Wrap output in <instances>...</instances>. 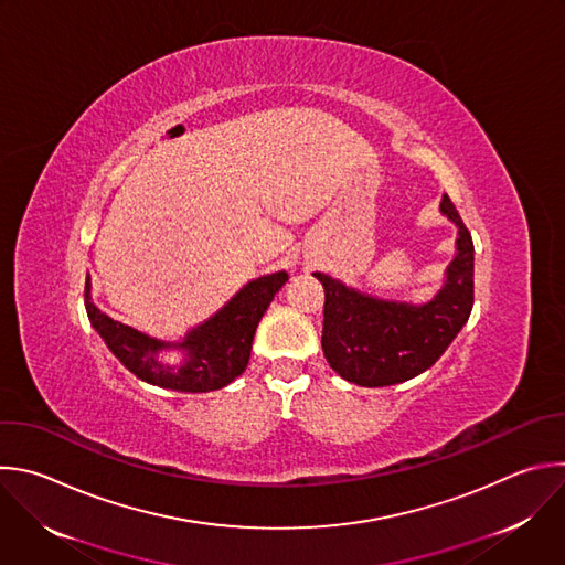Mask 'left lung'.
<instances>
[{
  "label": "left lung",
  "mask_w": 565,
  "mask_h": 565,
  "mask_svg": "<svg viewBox=\"0 0 565 565\" xmlns=\"http://www.w3.org/2000/svg\"><path fill=\"white\" fill-rule=\"evenodd\" d=\"M439 211L457 226L455 257L441 288L424 303L377 297L312 273L326 292L323 356L345 382L365 388L408 382L426 372L466 326L475 301V246L448 195Z\"/></svg>",
  "instance_id": "1"
}]
</instances>
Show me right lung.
<instances>
[{
	"label": "right lung",
	"mask_w": 565,
	"mask_h": 565,
	"mask_svg": "<svg viewBox=\"0 0 565 565\" xmlns=\"http://www.w3.org/2000/svg\"><path fill=\"white\" fill-rule=\"evenodd\" d=\"M286 281V270L248 281L215 315L177 341L150 337L102 312L93 303L90 275L84 297L90 326L137 380L177 393H211L233 384L246 370L255 330Z\"/></svg>",
	"instance_id": "obj_1"
}]
</instances>
